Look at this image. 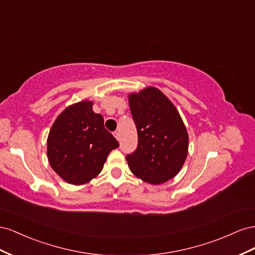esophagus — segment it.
Returning a JSON list of instances; mask_svg holds the SVG:
<instances>
[{"mask_svg": "<svg viewBox=\"0 0 255 255\" xmlns=\"http://www.w3.org/2000/svg\"><path fill=\"white\" fill-rule=\"evenodd\" d=\"M114 136L116 137V140H121V133L119 131H114Z\"/></svg>", "mask_w": 255, "mask_h": 255, "instance_id": "obj_1", "label": "esophagus"}]
</instances>
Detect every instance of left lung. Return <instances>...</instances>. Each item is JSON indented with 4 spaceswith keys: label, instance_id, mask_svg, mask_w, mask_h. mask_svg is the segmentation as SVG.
Here are the masks:
<instances>
[{
    "label": "left lung",
    "instance_id": "8db88e82",
    "mask_svg": "<svg viewBox=\"0 0 255 255\" xmlns=\"http://www.w3.org/2000/svg\"><path fill=\"white\" fill-rule=\"evenodd\" d=\"M137 146L126 156L136 177L152 185L173 178L188 154V133L176 108L156 87L129 95Z\"/></svg>",
    "mask_w": 255,
    "mask_h": 255
}]
</instances>
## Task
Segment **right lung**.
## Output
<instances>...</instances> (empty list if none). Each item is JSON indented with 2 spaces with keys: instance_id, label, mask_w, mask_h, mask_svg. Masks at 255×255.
I'll list each match as a JSON object with an SVG mask.
<instances>
[{
  "instance_id": "add662e5",
  "label": "right lung",
  "mask_w": 255,
  "mask_h": 255,
  "mask_svg": "<svg viewBox=\"0 0 255 255\" xmlns=\"http://www.w3.org/2000/svg\"><path fill=\"white\" fill-rule=\"evenodd\" d=\"M93 103L81 101L57 116L48 136L49 163L69 184L83 185L96 177L119 142L104 125Z\"/></svg>"
}]
</instances>
